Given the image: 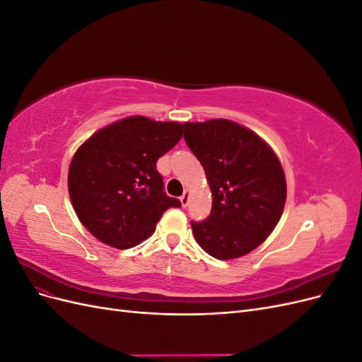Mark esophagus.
<instances>
[{"instance_id":"esophagus-1","label":"esophagus","mask_w":362,"mask_h":362,"mask_svg":"<svg viewBox=\"0 0 362 362\" xmlns=\"http://www.w3.org/2000/svg\"><path fill=\"white\" fill-rule=\"evenodd\" d=\"M189 198H190V194H189V192L185 190L181 196H180V201H181V205L182 206H187V204H189Z\"/></svg>"}]
</instances>
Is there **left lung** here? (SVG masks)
I'll use <instances>...</instances> for the list:
<instances>
[{
    "mask_svg": "<svg viewBox=\"0 0 362 362\" xmlns=\"http://www.w3.org/2000/svg\"><path fill=\"white\" fill-rule=\"evenodd\" d=\"M184 139L213 196L211 214L192 222L194 240L217 259L249 254L272 234L286 205L279 158L254 131L229 119L185 122Z\"/></svg>",
    "mask_w": 362,
    "mask_h": 362,
    "instance_id": "left-lung-1",
    "label": "left lung"
}]
</instances>
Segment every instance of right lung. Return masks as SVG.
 <instances>
[{"mask_svg": "<svg viewBox=\"0 0 362 362\" xmlns=\"http://www.w3.org/2000/svg\"><path fill=\"white\" fill-rule=\"evenodd\" d=\"M182 137L180 122L129 116L101 128L76 149L68 189L76 217L100 242L129 249L156 231L181 202L164 193L157 160Z\"/></svg>", "mask_w": 362, "mask_h": 362, "instance_id": "obj_1", "label": "right lung"}]
</instances>
